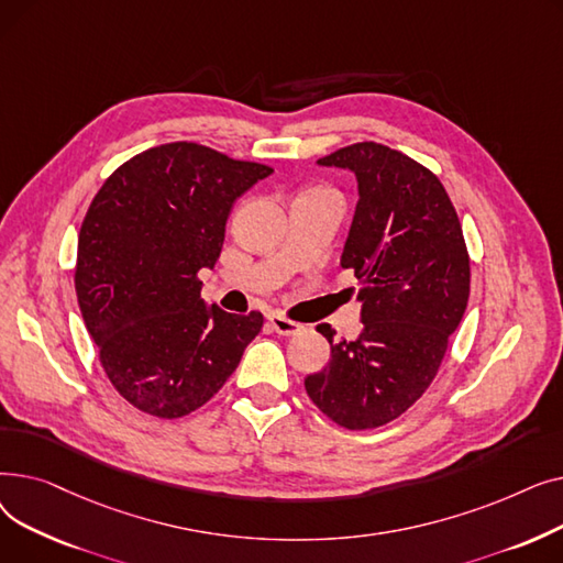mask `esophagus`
Returning <instances> with one entry per match:
<instances>
[{"label": "esophagus", "mask_w": 563, "mask_h": 563, "mask_svg": "<svg viewBox=\"0 0 563 563\" xmlns=\"http://www.w3.org/2000/svg\"><path fill=\"white\" fill-rule=\"evenodd\" d=\"M269 323H272V329H274L278 335H297V333L303 331V323L294 321V319H287V317L280 314V312L269 314Z\"/></svg>", "instance_id": "34e87169"}]
</instances>
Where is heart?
<instances>
[{"mask_svg": "<svg viewBox=\"0 0 563 563\" xmlns=\"http://www.w3.org/2000/svg\"><path fill=\"white\" fill-rule=\"evenodd\" d=\"M319 191H327V189H310V191H306V194H319Z\"/></svg>", "mask_w": 563, "mask_h": 563, "instance_id": "obj_1", "label": "heart"}]
</instances>
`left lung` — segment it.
<instances>
[{"label":"left lung","instance_id":"left-lung-1","mask_svg":"<svg viewBox=\"0 0 563 563\" xmlns=\"http://www.w3.org/2000/svg\"><path fill=\"white\" fill-rule=\"evenodd\" d=\"M356 173L358 205L342 269L358 278L363 333L335 342L331 363L306 376L312 404L335 424L363 431L397 420L435 378L470 297V255L454 205L420 162L363 141L321 157Z\"/></svg>","mask_w":563,"mask_h":563}]
</instances>
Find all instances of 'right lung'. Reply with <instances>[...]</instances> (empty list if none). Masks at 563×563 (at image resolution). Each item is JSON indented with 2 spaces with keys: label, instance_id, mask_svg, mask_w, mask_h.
Returning a JSON list of instances; mask_svg holds the SVG:
<instances>
[{
  "label": "right lung",
  "instance_id": "right-lung-1",
  "mask_svg": "<svg viewBox=\"0 0 563 563\" xmlns=\"http://www.w3.org/2000/svg\"><path fill=\"white\" fill-rule=\"evenodd\" d=\"M272 166L194 141L118 166L81 221L77 301L115 393L162 420L210 401L264 317L210 310L198 272L217 264L232 202Z\"/></svg>",
  "mask_w": 563,
  "mask_h": 563
}]
</instances>
